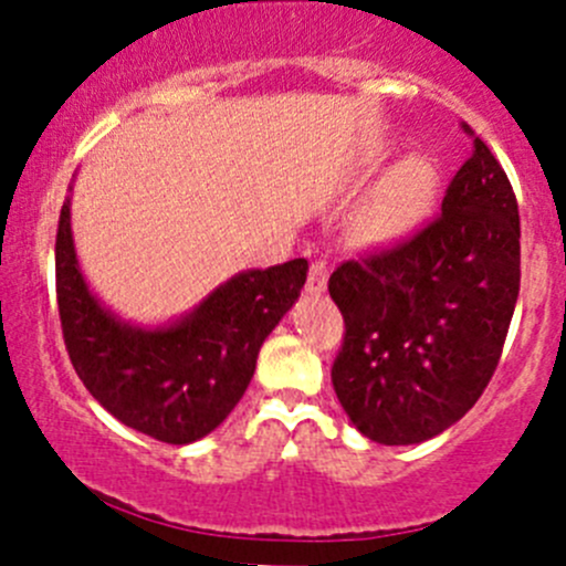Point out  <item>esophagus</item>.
I'll return each instance as SVG.
<instances>
[{"mask_svg":"<svg viewBox=\"0 0 566 566\" xmlns=\"http://www.w3.org/2000/svg\"><path fill=\"white\" fill-rule=\"evenodd\" d=\"M325 284H328V262L312 260L310 276H306V290H310V293H323Z\"/></svg>","mask_w":566,"mask_h":566,"instance_id":"34e87169","label":"esophagus"}]
</instances>
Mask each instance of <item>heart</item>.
<instances>
[{"label": "heart", "mask_w": 566, "mask_h": 566, "mask_svg": "<svg viewBox=\"0 0 566 566\" xmlns=\"http://www.w3.org/2000/svg\"><path fill=\"white\" fill-rule=\"evenodd\" d=\"M436 172L424 158H408L386 177L367 213L375 238H399L413 230L432 205Z\"/></svg>", "instance_id": "b5f03b06"}]
</instances>
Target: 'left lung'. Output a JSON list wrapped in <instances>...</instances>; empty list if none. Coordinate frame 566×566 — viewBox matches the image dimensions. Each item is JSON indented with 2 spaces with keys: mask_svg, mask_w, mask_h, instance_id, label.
I'll return each instance as SVG.
<instances>
[{
  "mask_svg": "<svg viewBox=\"0 0 566 566\" xmlns=\"http://www.w3.org/2000/svg\"><path fill=\"white\" fill-rule=\"evenodd\" d=\"M441 210L389 247L336 265L345 319L331 384L356 430L386 447L436 438L488 389L521 293V216L499 158L473 134Z\"/></svg>",
  "mask_w": 566,
  "mask_h": 566,
  "instance_id": "8db88e82",
  "label": "left lung"
}]
</instances>
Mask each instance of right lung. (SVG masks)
Here are the masks:
<instances>
[{"instance_id":"add662e5","label":"right lung","mask_w":566,"mask_h":566,"mask_svg":"<svg viewBox=\"0 0 566 566\" xmlns=\"http://www.w3.org/2000/svg\"><path fill=\"white\" fill-rule=\"evenodd\" d=\"M54 251L62 339L76 375L114 419L175 447L199 441L230 416L262 342L295 304L310 268L298 256L241 273L180 323L142 331L114 319L90 295L67 202Z\"/></svg>"}]
</instances>
